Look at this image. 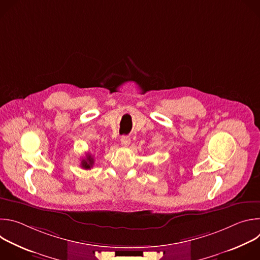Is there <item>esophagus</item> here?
Listing matches in <instances>:
<instances>
[{"instance_id":"obj_1","label":"esophagus","mask_w":260,"mask_h":260,"mask_svg":"<svg viewBox=\"0 0 260 260\" xmlns=\"http://www.w3.org/2000/svg\"><path fill=\"white\" fill-rule=\"evenodd\" d=\"M120 142H121L122 146L127 147V146L129 145V143H131V139H129V137H127V136H122V137H121Z\"/></svg>"}]
</instances>
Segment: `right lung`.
<instances>
[{"label": "right lung", "instance_id": "right-lung-1", "mask_svg": "<svg viewBox=\"0 0 260 260\" xmlns=\"http://www.w3.org/2000/svg\"><path fill=\"white\" fill-rule=\"evenodd\" d=\"M93 162H94V159H93L92 155L88 153V154H86V158H84V159L81 160V167H82L83 169H85V170H88V169L92 168Z\"/></svg>", "mask_w": 260, "mask_h": 260}]
</instances>
